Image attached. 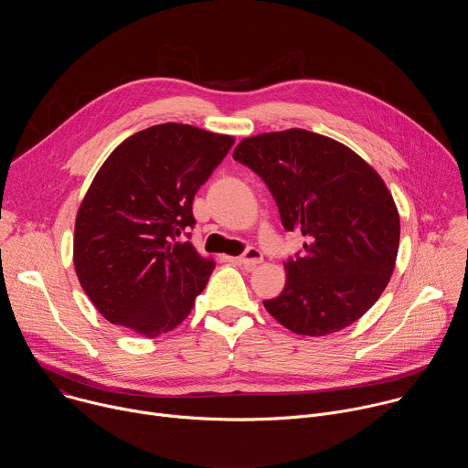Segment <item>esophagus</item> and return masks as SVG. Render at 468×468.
<instances>
[{
	"label": "esophagus",
	"instance_id": "obj_1",
	"mask_svg": "<svg viewBox=\"0 0 468 468\" xmlns=\"http://www.w3.org/2000/svg\"><path fill=\"white\" fill-rule=\"evenodd\" d=\"M240 264H244L246 269H253L259 262H262V253L257 248H248L240 257H237Z\"/></svg>",
	"mask_w": 468,
	"mask_h": 468
}]
</instances>
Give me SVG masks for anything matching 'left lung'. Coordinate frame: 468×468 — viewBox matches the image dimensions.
I'll return each instance as SVG.
<instances>
[{"mask_svg": "<svg viewBox=\"0 0 468 468\" xmlns=\"http://www.w3.org/2000/svg\"><path fill=\"white\" fill-rule=\"evenodd\" d=\"M233 159L269 186L283 228L305 237L266 311L311 337L359 320L385 291L399 244L398 209L379 174L348 146L298 127L248 137Z\"/></svg>", "mask_w": 468, "mask_h": 468, "instance_id": "8db88e82", "label": "left lung"}]
</instances>
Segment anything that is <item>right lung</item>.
Returning a JSON list of instances; mask_svg holds the SVG:
<instances>
[{"label":"right lung","mask_w":468,"mask_h":468,"mask_svg":"<svg viewBox=\"0 0 468 468\" xmlns=\"http://www.w3.org/2000/svg\"><path fill=\"white\" fill-rule=\"evenodd\" d=\"M235 139L186 123L143 129L112 150L76 217L74 266L111 324L154 339L190 313L215 271L179 237L192 199Z\"/></svg>","instance_id":"add662e5"}]
</instances>
